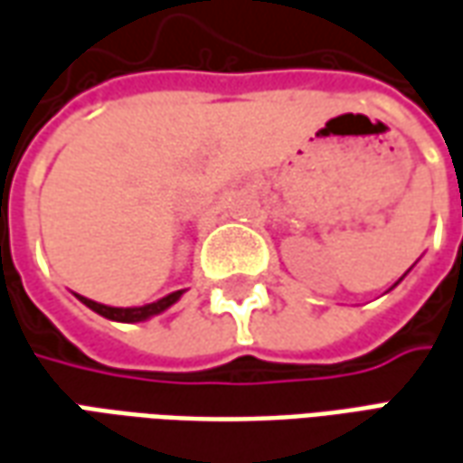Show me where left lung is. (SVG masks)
Returning <instances> with one entry per match:
<instances>
[{
  "instance_id": "8db88e82",
  "label": "left lung",
  "mask_w": 463,
  "mask_h": 463,
  "mask_svg": "<svg viewBox=\"0 0 463 463\" xmlns=\"http://www.w3.org/2000/svg\"><path fill=\"white\" fill-rule=\"evenodd\" d=\"M403 276H405V273H403ZM401 281H403V279H401ZM401 281H398V284H401ZM398 284H395V286H398Z\"/></svg>"
}]
</instances>
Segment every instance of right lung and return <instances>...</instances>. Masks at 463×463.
Masks as SVG:
<instances>
[{"label": "right lung", "instance_id": "obj_1", "mask_svg": "<svg viewBox=\"0 0 463 463\" xmlns=\"http://www.w3.org/2000/svg\"><path fill=\"white\" fill-rule=\"evenodd\" d=\"M182 294H184V288L172 291V294L156 298V301H152V304H144V307H109V304H99V301L80 297V294H75V298H78L80 304H86L88 309H93L96 314H100V317L111 319V322L137 324V322H146V319H152V317H156V314L166 311L172 304H177Z\"/></svg>", "mask_w": 463, "mask_h": 463}]
</instances>
